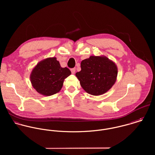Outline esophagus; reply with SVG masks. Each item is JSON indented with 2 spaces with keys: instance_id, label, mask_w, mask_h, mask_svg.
<instances>
[{
  "instance_id": "esophagus-1",
  "label": "esophagus",
  "mask_w": 155,
  "mask_h": 155,
  "mask_svg": "<svg viewBox=\"0 0 155 155\" xmlns=\"http://www.w3.org/2000/svg\"><path fill=\"white\" fill-rule=\"evenodd\" d=\"M70 70H71V73H72V74H74V73H75V71H76V68H71Z\"/></svg>"
}]
</instances>
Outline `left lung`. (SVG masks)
Instances as JSON below:
<instances>
[{
    "label": "left lung",
    "instance_id": "8db88e82",
    "mask_svg": "<svg viewBox=\"0 0 155 155\" xmlns=\"http://www.w3.org/2000/svg\"><path fill=\"white\" fill-rule=\"evenodd\" d=\"M81 70L76 73L82 88L93 95L107 92L114 84L117 68L105 56H91L82 61Z\"/></svg>",
    "mask_w": 155,
    "mask_h": 155
}]
</instances>
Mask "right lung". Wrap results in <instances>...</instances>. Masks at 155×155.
<instances>
[{
	"mask_svg": "<svg viewBox=\"0 0 155 155\" xmlns=\"http://www.w3.org/2000/svg\"><path fill=\"white\" fill-rule=\"evenodd\" d=\"M71 74L70 70L61 67L55 57L48 58L40 61L33 69L30 81L38 92L50 96L58 92L64 80Z\"/></svg>",
	"mask_w": 155,
	"mask_h": 155,
	"instance_id": "obj_1",
	"label": "right lung"
}]
</instances>
